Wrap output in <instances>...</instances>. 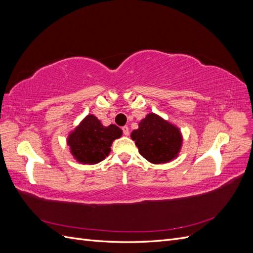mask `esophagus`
Returning a JSON list of instances; mask_svg holds the SVG:
<instances>
[{
    "instance_id": "34e87169",
    "label": "esophagus",
    "mask_w": 253,
    "mask_h": 253,
    "mask_svg": "<svg viewBox=\"0 0 253 253\" xmlns=\"http://www.w3.org/2000/svg\"><path fill=\"white\" fill-rule=\"evenodd\" d=\"M122 132H124V135L127 136V135H128V127H127L126 126H122Z\"/></svg>"
}]
</instances>
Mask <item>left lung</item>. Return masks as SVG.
Masks as SVG:
<instances>
[{
    "instance_id": "1",
    "label": "left lung",
    "mask_w": 253,
    "mask_h": 253,
    "mask_svg": "<svg viewBox=\"0 0 253 253\" xmlns=\"http://www.w3.org/2000/svg\"><path fill=\"white\" fill-rule=\"evenodd\" d=\"M140 154L152 164L169 163L178 155L182 137L179 129L156 114H148L131 134Z\"/></svg>"
}]
</instances>
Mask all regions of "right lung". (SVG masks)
Segmentation results:
<instances>
[{"label": "right lung", "mask_w": 253, "mask_h": 253, "mask_svg": "<svg viewBox=\"0 0 253 253\" xmlns=\"http://www.w3.org/2000/svg\"><path fill=\"white\" fill-rule=\"evenodd\" d=\"M122 135L115 125L104 126L94 115H88L68 136L74 157L82 164H97L110 154L111 145Z\"/></svg>", "instance_id": "add662e5"}]
</instances>
